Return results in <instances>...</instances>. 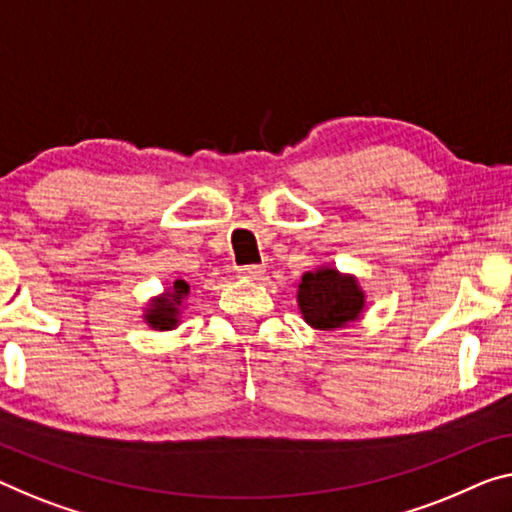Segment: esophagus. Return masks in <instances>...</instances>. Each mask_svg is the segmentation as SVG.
I'll list each match as a JSON object with an SVG mask.
<instances>
[{"label":"esophagus","instance_id":"esophagus-1","mask_svg":"<svg viewBox=\"0 0 512 512\" xmlns=\"http://www.w3.org/2000/svg\"><path fill=\"white\" fill-rule=\"evenodd\" d=\"M263 274H265V265H245L238 270V277L249 279V281L263 279Z\"/></svg>","mask_w":512,"mask_h":512}]
</instances>
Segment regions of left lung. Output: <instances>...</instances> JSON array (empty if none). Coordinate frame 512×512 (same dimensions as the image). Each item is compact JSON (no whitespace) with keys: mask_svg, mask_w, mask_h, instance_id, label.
I'll list each match as a JSON object with an SVG mask.
<instances>
[{"mask_svg":"<svg viewBox=\"0 0 512 512\" xmlns=\"http://www.w3.org/2000/svg\"><path fill=\"white\" fill-rule=\"evenodd\" d=\"M297 304L311 327L332 332L361 316L366 295L350 274H341L334 267H318L302 277L297 286Z\"/></svg>","mask_w":512,"mask_h":512,"instance_id":"1","label":"left lung"}]
</instances>
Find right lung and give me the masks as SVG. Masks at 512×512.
<instances>
[{
	"mask_svg": "<svg viewBox=\"0 0 512 512\" xmlns=\"http://www.w3.org/2000/svg\"><path fill=\"white\" fill-rule=\"evenodd\" d=\"M190 295V283L178 279L174 281L167 293H162L160 297H155L148 304V309L144 313V320L151 325L153 329H160V332H169L178 325L180 318V306H183V300Z\"/></svg>",
	"mask_w": 512,
	"mask_h": 512,
	"instance_id": "obj_1",
	"label": "right lung"
}]
</instances>
